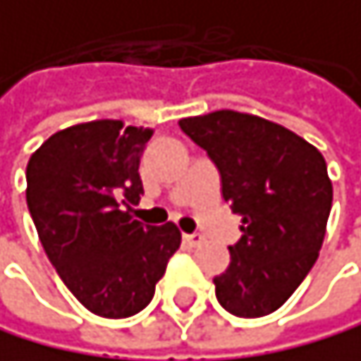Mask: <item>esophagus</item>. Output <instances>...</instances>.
I'll return each mask as SVG.
<instances>
[{
    "mask_svg": "<svg viewBox=\"0 0 361 361\" xmlns=\"http://www.w3.org/2000/svg\"><path fill=\"white\" fill-rule=\"evenodd\" d=\"M183 240L187 243V245H190V247H198V245H202V235L200 233H185L183 235Z\"/></svg>",
    "mask_w": 361,
    "mask_h": 361,
    "instance_id": "obj_1",
    "label": "esophagus"
}]
</instances>
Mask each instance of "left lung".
Here are the masks:
<instances>
[{
  "instance_id": "8db88e82",
  "label": "left lung",
  "mask_w": 361,
  "mask_h": 361,
  "mask_svg": "<svg viewBox=\"0 0 361 361\" xmlns=\"http://www.w3.org/2000/svg\"><path fill=\"white\" fill-rule=\"evenodd\" d=\"M220 171L223 198L243 216V238L214 278L216 298L238 317L278 311L322 249L333 202L326 161L295 132L269 118L216 110L178 121Z\"/></svg>"
}]
</instances>
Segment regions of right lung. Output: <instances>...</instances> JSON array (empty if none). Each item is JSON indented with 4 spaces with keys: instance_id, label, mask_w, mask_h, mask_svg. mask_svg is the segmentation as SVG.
I'll return each mask as SVG.
<instances>
[{
    "instance_id": "1",
    "label": "right lung",
    "mask_w": 361,
    "mask_h": 361,
    "mask_svg": "<svg viewBox=\"0 0 361 361\" xmlns=\"http://www.w3.org/2000/svg\"><path fill=\"white\" fill-rule=\"evenodd\" d=\"M149 136L116 118L77 123L41 143L26 167V202L48 260L87 311L112 320L149 305L180 247L174 223L143 225L121 209L141 200Z\"/></svg>"
}]
</instances>
